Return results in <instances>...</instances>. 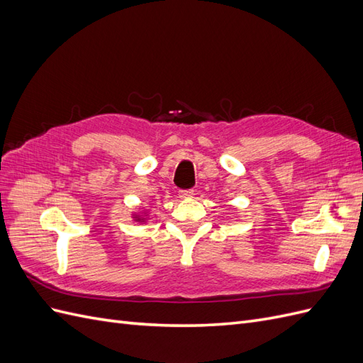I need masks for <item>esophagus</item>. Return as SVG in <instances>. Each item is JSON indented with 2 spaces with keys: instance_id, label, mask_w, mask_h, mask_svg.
<instances>
[{
  "instance_id": "obj_1",
  "label": "esophagus",
  "mask_w": 363,
  "mask_h": 363,
  "mask_svg": "<svg viewBox=\"0 0 363 363\" xmlns=\"http://www.w3.org/2000/svg\"><path fill=\"white\" fill-rule=\"evenodd\" d=\"M194 195V191L192 189H183V191H180V194H179V196L182 200H186V199H191V196Z\"/></svg>"
}]
</instances>
